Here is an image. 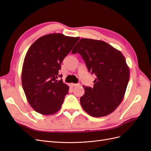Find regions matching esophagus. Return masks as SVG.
I'll list each match as a JSON object with an SVG mask.
<instances>
[{
	"label": "esophagus",
	"instance_id": "1",
	"mask_svg": "<svg viewBox=\"0 0 151 151\" xmlns=\"http://www.w3.org/2000/svg\"><path fill=\"white\" fill-rule=\"evenodd\" d=\"M72 86H81V84L78 83V84H72Z\"/></svg>",
	"mask_w": 151,
	"mask_h": 151
}]
</instances>
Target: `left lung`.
<instances>
[{
  "label": "left lung",
  "mask_w": 151,
  "mask_h": 151,
  "mask_svg": "<svg viewBox=\"0 0 151 151\" xmlns=\"http://www.w3.org/2000/svg\"><path fill=\"white\" fill-rule=\"evenodd\" d=\"M78 53L89 72L95 75L93 88L84 86L80 103L84 110L93 117L111 113L122 101L130 78V70L123 54L100 40L82 38L72 53Z\"/></svg>",
  "instance_id": "obj_1"
}]
</instances>
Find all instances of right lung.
Here are the masks:
<instances>
[{
	"label": "right lung",
	"mask_w": 151,
	"mask_h": 151,
	"mask_svg": "<svg viewBox=\"0 0 151 151\" xmlns=\"http://www.w3.org/2000/svg\"><path fill=\"white\" fill-rule=\"evenodd\" d=\"M79 37L60 33L42 36L32 44L24 58L22 85L28 101L42 115H52L60 109L69 87L57 81L63 59Z\"/></svg>",
	"instance_id": "add662e5"
}]
</instances>
